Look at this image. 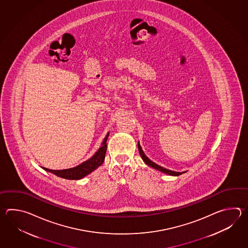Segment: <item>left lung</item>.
<instances>
[{
  "instance_id": "1",
  "label": "left lung",
  "mask_w": 248,
  "mask_h": 248,
  "mask_svg": "<svg viewBox=\"0 0 248 248\" xmlns=\"http://www.w3.org/2000/svg\"><path fill=\"white\" fill-rule=\"evenodd\" d=\"M138 150H139V153H140V155H141V157H142V160L145 162L146 165H148L149 167H152L153 169H157L158 171H160V172H163L165 174H169V175H174V176H177V175H180V174H182L181 172H175V171H172V170H169V169H164L163 167H160V166H158L156 163H154L153 161H152L150 158H148L147 156L144 154L143 153V151L142 150V147H141V145H140V143L138 142ZM183 173H185V172H183Z\"/></svg>"
}]
</instances>
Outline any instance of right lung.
<instances>
[{"instance_id":"1","label":"right lung","mask_w":248,"mask_h":248,"mask_svg":"<svg viewBox=\"0 0 248 248\" xmlns=\"http://www.w3.org/2000/svg\"><path fill=\"white\" fill-rule=\"evenodd\" d=\"M108 137H109V133L105 137L104 141L102 142V145L98 149V151L90 159L86 160L83 163L80 164L75 168L63 169V170H52V169H46V168H42V169L46 170L47 172H50L52 174L58 175L59 177L64 178V179H81V178L85 177L86 175L90 174L91 172H93L95 169H97L104 162L105 158H106V148H107L106 141H107Z\"/></svg>"}]
</instances>
